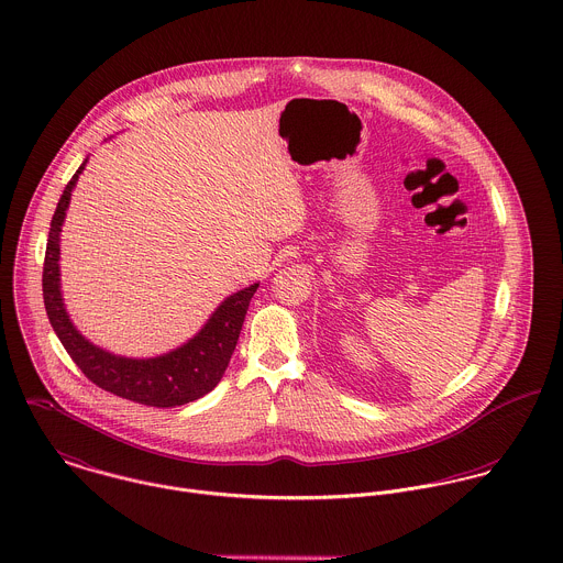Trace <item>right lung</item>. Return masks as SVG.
I'll return each mask as SVG.
<instances>
[{
    "instance_id": "1",
    "label": "right lung",
    "mask_w": 563,
    "mask_h": 563,
    "mask_svg": "<svg viewBox=\"0 0 563 563\" xmlns=\"http://www.w3.org/2000/svg\"><path fill=\"white\" fill-rule=\"evenodd\" d=\"M85 165L87 161L67 183L49 225L43 263V302L49 324L82 374L104 391L158 409L194 402L216 389L222 380L258 283L228 296L196 338L167 354L154 358H125L93 345L76 331L65 311L58 267L60 225Z\"/></svg>"
}]
</instances>
